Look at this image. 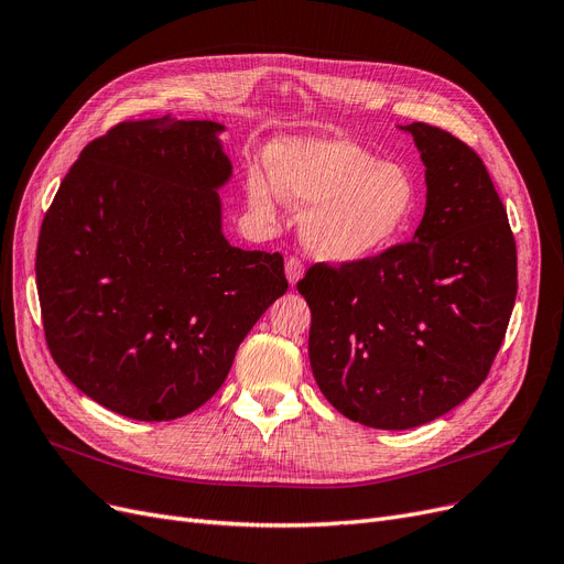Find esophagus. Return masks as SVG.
Wrapping results in <instances>:
<instances>
[{
    "label": "esophagus",
    "instance_id": "34e87169",
    "mask_svg": "<svg viewBox=\"0 0 564 564\" xmlns=\"http://www.w3.org/2000/svg\"><path fill=\"white\" fill-rule=\"evenodd\" d=\"M284 268H286V280L291 282V286H294L303 278V273H305V265H303V261L299 257H289Z\"/></svg>",
    "mask_w": 564,
    "mask_h": 564
}]
</instances>
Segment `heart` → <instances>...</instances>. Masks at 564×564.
<instances>
[{
	"mask_svg": "<svg viewBox=\"0 0 564 564\" xmlns=\"http://www.w3.org/2000/svg\"><path fill=\"white\" fill-rule=\"evenodd\" d=\"M273 173L254 169L250 204L273 215L282 198L308 210L303 236L310 250L330 261L379 254L408 229L419 204L412 173L351 141H294L270 152Z\"/></svg>",
	"mask_w": 564,
	"mask_h": 564,
	"instance_id": "obj_1",
	"label": "heart"
}]
</instances>
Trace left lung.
I'll return each instance as SVG.
<instances>
[{
  "label": "left lung",
  "mask_w": 564,
  "mask_h": 564,
  "mask_svg": "<svg viewBox=\"0 0 564 564\" xmlns=\"http://www.w3.org/2000/svg\"><path fill=\"white\" fill-rule=\"evenodd\" d=\"M425 164L414 240L312 263L299 291L310 366L333 408L381 431L433 421L475 393L516 301V240L481 156L440 127H402Z\"/></svg>",
  "instance_id": "obj_1"
}]
</instances>
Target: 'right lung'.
I'll return each mask as SVG.
<instances>
[{"label": "right lung", "instance_id": "1", "mask_svg": "<svg viewBox=\"0 0 564 564\" xmlns=\"http://www.w3.org/2000/svg\"><path fill=\"white\" fill-rule=\"evenodd\" d=\"M208 120H124L87 143L46 210L36 289L59 370L106 410L180 419L224 384L289 282L280 252L221 236L229 156Z\"/></svg>", "mask_w": 564, "mask_h": 564}]
</instances>
